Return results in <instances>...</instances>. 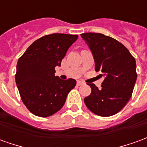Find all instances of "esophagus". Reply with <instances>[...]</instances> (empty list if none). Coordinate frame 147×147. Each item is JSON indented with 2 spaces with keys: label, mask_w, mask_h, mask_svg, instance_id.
Listing matches in <instances>:
<instances>
[{
  "label": "esophagus",
  "mask_w": 147,
  "mask_h": 147,
  "mask_svg": "<svg viewBox=\"0 0 147 147\" xmlns=\"http://www.w3.org/2000/svg\"><path fill=\"white\" fill-rule=\"evenodd\" d=\"M84 84V82H83V81H77V85L78 86H81V85H83Z\"/></svg>",
  "instance_id": "34e87169"
}]
</instances>
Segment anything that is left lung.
<instances>
[{"label": "left lung", "mask_w": 147, "mask_h": 147, "mask_svg": "<svg viewBox=\"0 0 147 147\" xmlns=\"http://www.w3.org/2000/svg\"><path fill=\"white\" fill-rule=\"evenodd\" d=\"M92 53L95 71L104 77L102 87L88 85L91 93L84 98L86 107L101 117L120 112L131 97L136 84V63L128 49L111 37L99 33L81 34Z\"/></svg>", "instance_id": "left-lung-1"}]
</instances>
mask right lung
I'll return each instance as SVG.
<instances>
[{
  "label": "right lung",
  "mask_w": 147,
  "mask_h": 147,
  "mask_svg": "<svg viewBox=\"0 0 147 147\" xmlns=\"http://www.w3.org/2000/svg\"><path fill=\"white\" fill-rule=\"evenodd\" d=\"M76 34H52L40 38L18 61L16 83L21 99L30 113L41 117L56 113L65 103L67 94L76 85L73 79L55 76Z\"/></svg>",
  "instance_id": "add662e5"
}]
</instances>
